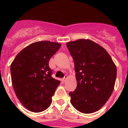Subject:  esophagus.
Returning a JSON list of instances; mask_svg holds the SVG:
<instances>
[{
    "mask_svg": "<svg viewBox=\"0 0 128 128\" xmlns=\"http://www.w3.org/2000/svg\"><path fill=\"white\" fill-rule=\"evenodd\" d=\"M67 78H68L67 76H66V75H65V76H64V78H63V79H62V81H63V82H65V81H66V79H67Z\"/></svg>",
    "mask_w": 128,
    "mask_h": 128,
    "instance_id": "34e87169",
    "label": "esophagus"
}]
</instances>
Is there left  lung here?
<instances>
[{
    "label": "left lung",
    "instance_id": "1",
    "mask_svg": "<svg viewBox=\"0 0 128 128\" xmlns=\"http://www.w3.org/2000/svg\"><path fill=\"white\" fill-rule=\"evenodd\" d=\"M66 47L74 60L77 87L69 92L71 103L83 114L105 104L114 91L117 68L107 51L90 40L70 42Z\"/></svg>",
    "mask_w": 128,
    "mask_h": 128
}]
</instances>
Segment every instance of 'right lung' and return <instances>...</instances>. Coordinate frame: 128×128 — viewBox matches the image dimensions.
Here are the masks:
<instances>
[{
	"label": "right lung",
	"mask_w": 128,
	"mask_h": 128,
	"mask_svg": "<svg viewBox=\"0 0 128 128\" xmlns=\"http://www.w3.org/2000/svg\"><path fill=\"white\" fill-rule=\"evenodd\" d=\"M61 44L37 42L25 47L11 65V81L20 102L32 112H41L49 107L52 97L60 81L52 77L48 62Z\"/></svg>",
	"instance_id": "obj_1"
}]
</instances>
